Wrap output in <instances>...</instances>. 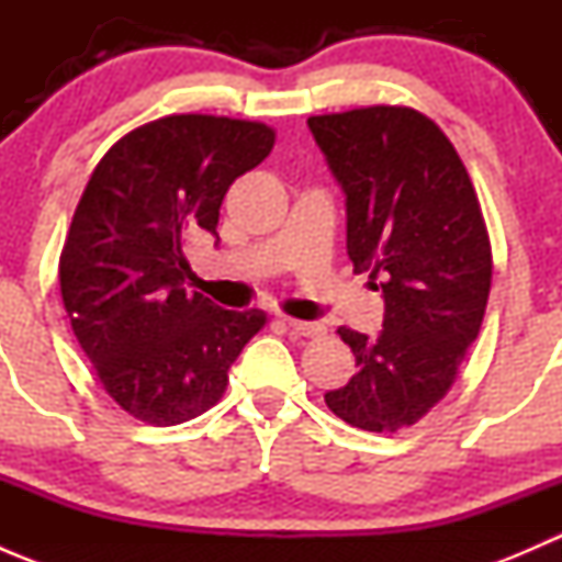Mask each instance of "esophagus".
Returning <instances> with one entry per match:
<instances>
[{
	"instance_id": "1",
	"label": "esophagus",
	"mask_w": 562,
	"mask_h": 562,
	"mask_svg": "<svg viewBox=\"0 0 562 562\" xmlns=\"http://www.w3.org/2000/svg\"><path fill=\"white\" fill-rule=\"evenodd\" d=\"M282 323L288 326V331L299 334V337H321V334L326 331V326H323V323H315V321H296V317H282Z\"/></svg>"
}]
</instances>
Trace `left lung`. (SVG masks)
Returning <instances> with one entry per match:
<instances>
[{
	"label": "left lung",
	"mask_w": 562,
	"mask_h": 562,
	"mask_svg": "<svg viewBox=\"0 0 562 562\" xmlns=\"http://www.w3.org/2000/svg\"><path fill=\"white\" fill-rule=\"evenodd\" d=\"M315 144L345 192L348 255L381 277L383 331L339 328L356 356L334 416L367 432L416 424L454 383L479 337L492 247L468 171L443 130L402 105L310 116Z\"/></svg>",
	"instance_id": "8db88e82"
}]
</instances>
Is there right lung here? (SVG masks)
<instances>
[{
	"label": "right lung",
	"instance_id": "obj_1",
	"mask_svg": "<svg viewBox=\"0 0 562 562\" xmlns=\"http://www.w3.org/2000/svg\"><path fill=\"white\" fill-rule=\"evenodd\" d=\"M260 122L181 113L133 130L94 168L59 258V288L78 345L130 416L173 427L228 386L260 310H223L190 291L192 231L217 236L228 187L269 157Z\"/></svg>",
	"mask_w": 562,
	"mask_h": 562
}]
</instances>
